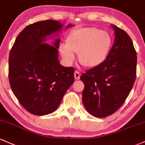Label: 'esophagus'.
Listing matches in <instances>:
<instances>
[{
    "label": "esophagus",
    "mask_w": 145,
    "mask_h": 145,
    "mask_svg": "<svg viewBox=\"0 0 145 145\" xmlns=\"http://www.w3.org/2000/svg\"><path fill=\"white\" fill-rule=\"evenodd\" d=\"M74 79H79L81 76V73L79 72V71H76L74 73Z\"/></svg>",
    "instance_id": "obj_1"
}]
</instances>
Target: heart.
<instances>
[{
	"instance_id": "1",
	"label": "heart",
	"mask_w": 145,
	"mask_h": 145,
	"mask_svg": "<svg viewBox=\"0 0 145 145\" xmlns=\"http://www.w3.org/2000/svg\"><path fill=\"white\" fill-rule=\"evenodd\" d=\"M113 38L107 31L97 27L75 29L66 39V46L61 45L59 51L68 63L74 60V53H78L82 66L94 68L102 63L109 54L113 46Z\"/></svg>"
}]
</instances>
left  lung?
I'll return each mask as SVG.
<instances>
[{
    "mask_svg": "<svg viewBox=\"0 0 145 145\" xmlns=\"http://www.w3.org/2000/svg\"><path fill=\"white\" fill-rule=\"evenodd\" d=\"M111 26L116 38L107 58L80 77L84 84L82 102L87 111L97 118L109 116L119 109L136 78L137 55L131 39L124 30Z\"/></svg>",
    "mask_w": 145,
    "mask_h": 145,
    "instance_id": "left-lung-1",
    "label": "left lung"
}]
</instances>
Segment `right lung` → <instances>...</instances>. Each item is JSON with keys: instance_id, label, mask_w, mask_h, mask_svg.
I'll return each instance as SVG.
<instances>
[{"instance_id": "obj_1", "label": "right lung", "mask_w": 145, "mask_h": 145, "mask_svg": "<svg viewBox=\"0 0 145 145\" xmlns=\"http://www.w3.org/2000/svg\"><path fill=\"white\" fill-rule=\"evenodd\" d=\"M63 25L46 20L29 25L15 40L9 56V81L23 108L36 116H45L58 108L74 82L72 67L62 66L58 59L60 39L44 43L48 36ZM72 26L68 25V27Z\"/></svg>"}]
</instances>
